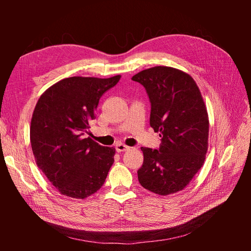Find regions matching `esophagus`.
Listing matches in <instances>:
<instances>
[{"instance_id":"esophagus-1","label":"esophagus","mask_w":251,"mask_h":251,"mask_svg":"<svg viewBox=\"0 0 251 251\" xmlns=\"http://www.w3.org/2000/svg\"><path fill=\"white\" fill-rule=\"evenodd\" d=\"M115 149H116L117 152H124V151L129 150V147L124 145V143H116Z\"/></svg>"}]
</instances>
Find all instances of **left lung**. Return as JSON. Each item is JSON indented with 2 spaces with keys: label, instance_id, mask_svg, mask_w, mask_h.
<instances>
[{
  "label": "left lung",
  "instance_id": "1",
  "mask_svg": "<svg viewBox=\"0 0 251 251\" xmlns=\"http://www.w3.org/2000/svg\"><path fill=\"white\" fill-rule=\"evenodd\" d=\"M131 79L145 87L151 103L150 126L162 138L158 149L141 148L138 180L153 193H176L205 161L209 121L204 100L189 74L170 67L147 69Z\"/></svg>",
  "mask_w": 251,
  "mask_h": 251
}]
</instances>
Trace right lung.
Wrapping results in <instances>:
<instances>
[{"label": "right lung", "mask_w": 251, "mask_h": 251, "mask_svg": "<svg viewBox=\"0 0 251 251\" xmlns=\"http://www.w3.org/2000/svg\"><path fill=\"white\" fill-rule=\"evenodd\" d=\"M120 78H63L37 101L30 127L32 151L37 166L63 195L83 200L104 183L115 149L100 146L87 134L101 96Z\"/></svg>", "instance_id": "1"}]
</instances>
